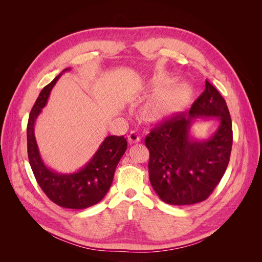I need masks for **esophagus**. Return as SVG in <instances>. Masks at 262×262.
I'll return each mask as SVG.
<instances>
[{
  "instance_id": "34e87169",
  "label": "esophagus",
  "mask_w": 262,
  "mask_h": 262,
  "mask_svg": "<svg viewBox=\"0 0 262 262\" xmlns=\"http://www.w3.org/2000/svg\"><path fill=\"white\" fill-rule=\"evenodd\" d=\"M128 139L130 143H138V142L141 141V137L139 136V133L137 131H131L129 133Z\"/></svg>"
}]
</instances>
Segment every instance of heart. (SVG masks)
Segmentation results:
<instances>
[{"label":"heart","instance_id":"obj_1","mask_svg":"<svg viewBox=\"0 0 262 262\" xmlns=\"http://www.w3.org/2000/svg\"><path fill=\"white\" fill-rule=\"evenodd\" d=\"M165 85L158 87V91L163 90ZM182 94L179 90H170L158 95L149 104L145 107V115L150 118L158 120V119H164L175 114L180 108L182 104Z\"/></svg>","mask_w":262,"mask_h":262}]
</instances>
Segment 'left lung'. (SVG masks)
Masks as SVG:
<instances>
[{"mask_svg":"<svg viewBox=\"0 0 262 262\" xmlns=\"http://www.w3.org/2000/svg\"><path fill=\"white\" fill-rule=\"evenodd\" d=\"M196 118L219 120L217 131L209 139H195L189 133ZM232 144V119L226 102L215 87L205 81L204 92L189 112L156 124L145 138L150 185L168 204L204 201L224 175Z\"/></svg>","mask_w":262,"mask_h":262,"instance_id":"1","label":"left lung"}]
</instances>
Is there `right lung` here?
Segmentation results:
<instances>
[{
  "label": "right lung",
  "instance_id": "right-lung-1",
  "mask_svg": "<svg viewBox=\"0 0 262 262\" xmlns=\"http://www.w3.org/2000/svg\"><path fill=\"white\" fill-rule=\"evenodd\" d=\"M69 70L70 68L63 70L43 87L31 109L27 124V153L38 185L52 202L62 208L86 209L101 201L108 192L117 165L128 144L123 136L106 137L90 162L80 170L71 173L57 172L43 163L35 138V122L48 101L52 87Z\"/></svg>",
  "mask_w": 262,
  "mask_h": 262
}]
</instances>
